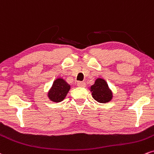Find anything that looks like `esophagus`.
<instances>
[{
  "label": "esophagus",
  "instance_id": "1",
  "mask_svg": "<svg viewBox=\"0 0 154 154\" xmlns=\"http://www.w3.org/2000/svg\"><path fill=\"white\" fill-rule=\"evenodd\" d=\"M86 83L83 82V81H79L77 83V86L79 87H86Z\"/></svg>",
  "mask_w": 154,
  "mask_h": 154
}]
</instances>
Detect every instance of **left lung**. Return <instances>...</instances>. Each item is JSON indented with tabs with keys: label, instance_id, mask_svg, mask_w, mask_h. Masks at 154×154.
<instances>
[{
	"label": "left lung",
	"instance_id": "obj_1",
	"mask_svg": "<svg viewBox=\"0 0 154 154\" xmlns=\"http://www.w3.org/2000/svg\"><path fill=\"white\" fill-rule=\"evenodd\" d=\"M92 97L99 103H107L112 99V91L104 79L98 78L90 87Z\"/></svg>",
	"mask_w": 154,
	"mask_h": 154
}]
</instances>
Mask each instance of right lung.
Returning <instances> with one entry per match:
<instances>
[{
  "mask_svg": "<svg viewBox=\"0 0 154 154\" xmlns=\"http://www.w3.org/2000/svg\"><path fill=\"white\" fill-rule=\"evenodd\" d=\"M70 86L62 78H57L54 81L51 88L48 91V97L53 102H60L66 98Z\"/></svg>",
  "mask_w": 154,
  "mask_h": 154,
  "instance_id": "obj_1",
  "label": "right lung"
}]
</instances>
